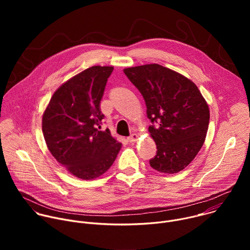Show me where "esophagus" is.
<instances>
[{"instance_id":"1","label":"esophagus","mask_w":250,"mask_h":250,"mask_svg":"<svg viewBox=\"0 0 250 250\" xmlns=\"http://www.w3.org/2000/svg\"><path fill=\"white\" fill-rule=\"evenodd\" d=\"M137 138H138V135H137L136 133H132L130 136H128V137H127V141H128V142H130V144H131V142L136 141V140H137Z\"/></svg>"}]
</instances>
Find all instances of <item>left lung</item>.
Segmentation results:
<instances>
[{
  "mask_svg": "<svg viewBox=\"0 0 250 250\" xmlns=\"http://www.w3.org/2000/svg\"><path fill=\"white\" fill-rule=\"evenodd\" d=\"M125 74L146 104L148 127L157 151L149 160L158 172L183 170L196 157L207 135L209 110L198 87L159 64L125 68Z\"/></svg>",
  "mask_w": 250,
  "mask_h": 250,
  "instance_id": "8db88e82",
  "label": "left lung"
}]
</instances>
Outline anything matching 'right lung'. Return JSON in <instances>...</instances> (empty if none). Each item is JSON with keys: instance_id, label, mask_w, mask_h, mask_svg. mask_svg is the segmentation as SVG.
I'll return each mask as SVG.
<instances>
[{"instance_id": "add662e5", "label": "right lung", "mask_w": 250, "mask_h": 250, "mask_svg": "<svg viewBox=\"0 0 250 250\" xmlns=\"http://www.w3.org/2000/svg\"><path fill=\"white\" fill-rule=\"evenodd\" d=\"M113 66H92L62 84L42 116V132L53 157L75 177L91 180L116 160L122 144L101 130L100 103Z\"/></svg>"}]
</instances>
